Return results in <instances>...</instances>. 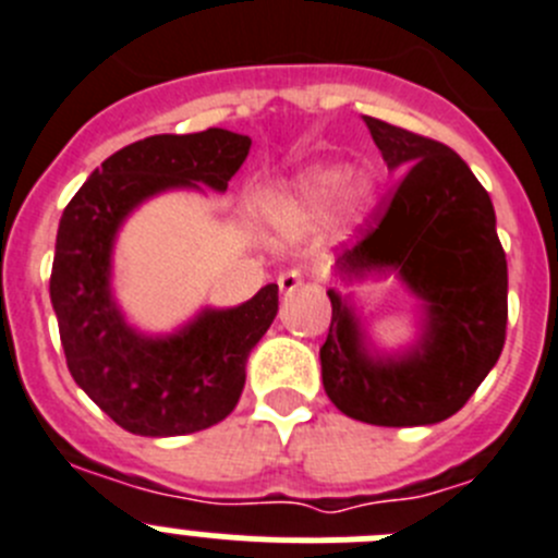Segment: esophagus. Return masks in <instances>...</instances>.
<instances>
[{
    "mask_svg": "<svg viewBox=\"0 0 558 558\" xmlns=\"http://www.w3.org/2000/svg\"><path fill=\"white\" fill-rule=\"evenodd\" d=\"M278 286H280V291H283V294H291V291L303 286V272H300V269H289V272L280 275Z\"/></svg>",
    "mask_w": 558,
    "mask_h": 558,
    "instance_id": "obj_1",
    "label": "esophagus"
}]
</instances>
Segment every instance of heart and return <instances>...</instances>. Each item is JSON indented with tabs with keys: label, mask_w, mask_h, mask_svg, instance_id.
Returning a JSON list of instances; mask_svg holds the SVG:
<instances>
[{
	"label": "heart",
	"mask_w": 558,
	"mask_h": 558,
	"mask_svg": "<svg viewBox=\"0 0 558 558\" xmlns=\"http://www.w3.org/2000/svg\"><path fill=\"white\" fill-rule=\"evenodd\" d=\"M348 169L341 167H328V169H316V172H311L308 178L300 183V199H328L333 197V194H339L344 185H348ZM350 194H353V199H366V194H369V189H366V183H353L350 185ZM291 199H283V197H269L267 203H264V208L272 210V214H283V210L291 208Z\"/></svg>",
	"instance_id": "obj_1"
}]
</instances>
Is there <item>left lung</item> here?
Masks as SVG:
<instances>
[{
    "label": "left lung",
    "mask_w": 558,
    "mask_h": 558,
    "mask_svg": "<svg viewBox=\"0 0 558 558\" xmlns=\"http://www.w3.org/2000/svg\"><path fill=\"white\" fill-rule=\"evenodd\" d=\"M391 172H403L384 214L336 258L348 280L398 272L423 303V333L405 353L366 348L353 303L328 289L319 348L323 386L341 414L405 428L453 416L498 364L509 272L484 185L445 144L364 117Z\"/></svg>",
    "instance_id": "obj_1"
}]
</instances>
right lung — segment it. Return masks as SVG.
Instances as JSON below:
<instances>
[{
  "mask_svg": "<svg viewBox=\"0 0 558 558\" xmlns=\"http://www.w3.org/2000/svg\"><path fill=\"white\" fill-rule=\"evenodd\" d=\"M250 144L222 128L149 135L94 169L60 217L49 298L69 373L130 434L183 436L222 423L242 398L250 350L278 314V283H269L235 308H203L174 333L144 336L110 291L124 219L169 189L225 192Z\"/></svg>",
  "mask_w": 558,
  "mask_h": 558,
  "instance_id": "add662e5",
  "label": "right lung"
}]
</instances>
